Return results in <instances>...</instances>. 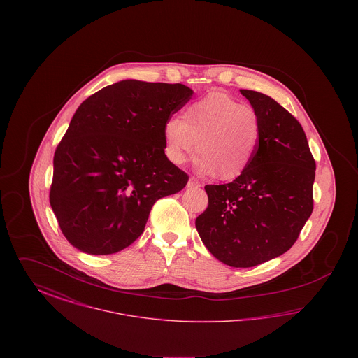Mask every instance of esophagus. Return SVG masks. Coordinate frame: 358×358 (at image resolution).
<instances>
[{
  "label": "esophagus",
  "mask_w": 358,
  "mask_h": 358,
  "mask_svg": "<svg viewBox=\"0 0 358 358\" xmlns=\"http://www.w3.org/2000/svg\"><path fill=\"white\" fill-rule=\"evenodd\" d=\"M201 187V184L199 182V181H196L194 178H190L189 180V182H187V187Z\"/></svg>",
  "instance_id": "34e87169"
}]
</instances>
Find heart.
<instances>
[{"label": "heart", "mask_w": 358, "mask_h": 358, "mask_svg": "<svg viewBox=\"0 0 358 358\" xmlns=\"http://www.w3.org/2000/svg\"><path fill=\"white\" fill-rule=\"evenodd\" d=\"M260 138L255 110L217 91L190 103L182 120L171 118L164 124L165 153L171 162L184 164L196 150L199 173L219 181L238 180L248 171Z\"/></svg>", "instance_id": "heart-1"}]
</instances>
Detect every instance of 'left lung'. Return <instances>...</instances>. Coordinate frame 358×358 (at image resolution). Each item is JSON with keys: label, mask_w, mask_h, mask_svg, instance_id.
Returning a JSON list of instances; mask_svg holds the SVG:
<instances>
[{"label": "left lung", "mask_w": 358, "mask_h": 358, "mask_svg": "<svg viewBox=\"0 0 358 358\" xmlns=\"http://www.w3.org/2000/svg\"><path fill=\"white\" fill-rule=\"evenodd\" d=\"M262 126L255 158L229 184L205 185L208 208L196 228L209 252L231 267H252L294 245L314 206L315 161L301 123L273 98L240 90Z\"/></svg>", "instance_id": "8db88e82"}]
</instances>
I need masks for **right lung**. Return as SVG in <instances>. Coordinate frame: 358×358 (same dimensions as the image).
<instances>
[{
    "instance_id": "1",
    "label": "right lung",
    "mask_w": 358,
    "mask_h": 358,
    "mask_svg": "<svg viewBox=\"0 0 358 358\" xmlns=\"http://www.w3.org/2000/svg\"><path fill=\"white\" fill-rule=\"evenodd\" d=\"M187 85L122 80L79 106L56 148L50 190L63 235L108 255L133 244L154 203L189 176L165 154L164 124L192 98Z\"/></svg>"
}]
</instances>
